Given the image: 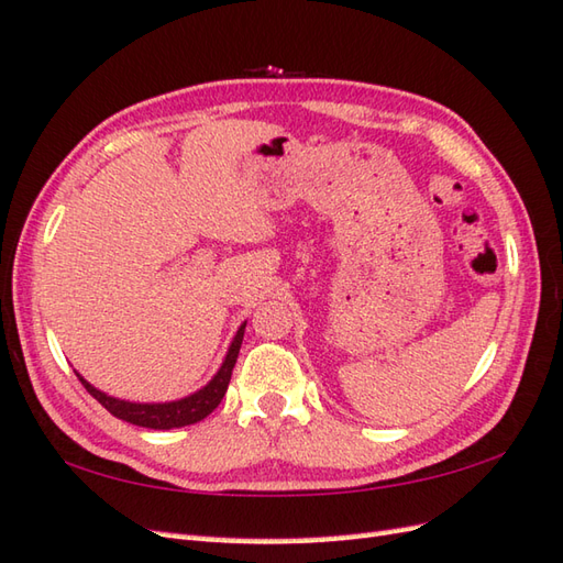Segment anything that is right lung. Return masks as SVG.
I'll return each instance as SVG.
<instances>
[{
  "label": "right lung",
  "instance_id": "obj_1",
  "mask_svg": "<svg viewBox=\"0 0 563 563\" xmlns=\"http://www.w3.org/2000/svg\"><path fill=\"white\" fill-rule=\"evenodd\" d=\"M244 329H246V324L239 327L230 351H227V355H224V363L218 369V375H214L206 387L198 389L196 394H190V397H186V399L166 401V404H133V401L109 397V394H103L97 387H91L81 375H77V377L81 385L87 387L91 397L97 399L106 411H111L115 418H121V421L142 426V428H154V430H169V428L198 423L206 416H210L214 409H218V404L222 401L227 387H230L232 369L236 365V355H239V349H242Z\"/></svg>",
  "mask_w": 563,
  "mask_h": 563
}]
</instances>
